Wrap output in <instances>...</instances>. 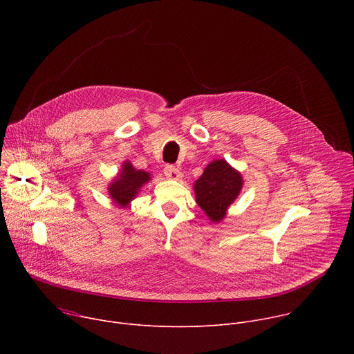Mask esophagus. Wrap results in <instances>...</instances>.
I'll return each mask as SVG.
<instances>
[{
    "mask_svg": "<svg viewBox=\"0 0 354 354\" xmlns=\"http://www.w3.org/2000/svg\"><path fill=\"white\" fill-rule=\"evenodd\" d=\"M164 174H165L167 178L174 179V180H178V179L182 178V172L176 167H174V165H165Z\"/></svg>",
    "mask_w": 354,
    "mask_h": 354,
    "instance_id": "obj_1",
    "label": "esophagus"
}]
</instances>
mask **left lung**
<instances>
[{"mask_svg": "<svg viewBox=\"0 0 354 354\" xmlns=\"http://www.w3.org/2000/svg\"><path fill=\"white\" fill-rule=\"evenodd\" d=\"M241 189V174L224 160L209 164L194 183L197 205L214 223L225 217L228 206L236 198Z\"/></svg>", "mask_w": 354, "mask_h": 354, "instance_id": "left-lung-1", "label": "left lung"}]
</instances>
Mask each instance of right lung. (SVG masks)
<instances>
[{
    "label": "right lung",
    "mask_w": 354,
    "mask_h": 354,
    "mask_svg": "<svg viewBox=\"0 0 354 354\" xmlns=\"http://www.w3.org/2000/svg\"><path fill=\"white\" fill-rule=\"evenodd\" d=\"M148 179H149V174L134 169L130 162H126L123 165V171L119 175V178L111 183L109 194L119 206L126 207L131 201V198L136 197L138 189L145 182H148Z\"/></svg>",
    "instance_id": "obj_1"
}]
</instances>
